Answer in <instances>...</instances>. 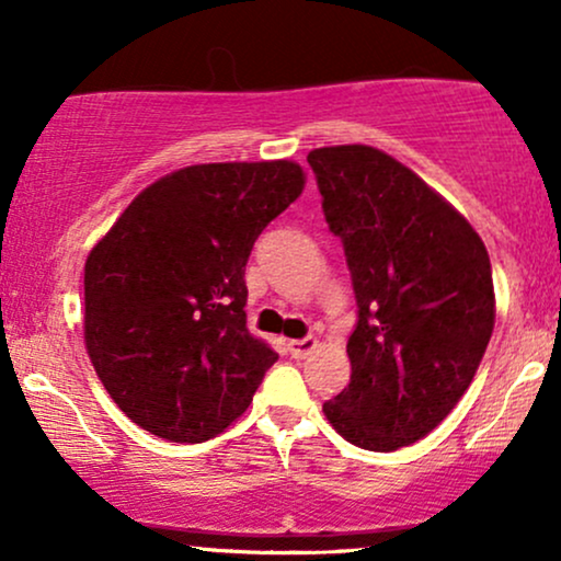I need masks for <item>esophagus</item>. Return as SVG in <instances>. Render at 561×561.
I'll return each mask as SVG.
<instances>
[{"mask_svg":"<svg viewBox=\"0 0 561 561\" xmlns=\"http://www.w3.org/2000/svg\"><path fill=\"white\" fill-rule=\"evenodd\" d=\"M317 345H319L317 337H300V340H289L287 351L293 358H306L308 353L317 351Z\"/></svg>","mask_w":561,"mask_h":561,"instance_id":"34e87169","label":"esophagus"}]
</instances>
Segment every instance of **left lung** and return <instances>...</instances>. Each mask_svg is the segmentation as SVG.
Returning <instances> with one entry per match:
<instances>
[{
  "label": "left lung",
  "mask_w": 561,
  "mask_h": 561,
  "mask_svg": "<svg viewBox=\"0 0 561 561\" xmlns=\"http://www.w3.org/2000/svg\"><path fill=\"white\" fill-rule=\"evenodd\" d=\"M308 165L358 306L351 382L324 414L358 448L411 446L446 420L482 362L491 259L467 218L382 150L319 147Z\"/></svg>",
  "instance_id": "1"
}]
</instances>
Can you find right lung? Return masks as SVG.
<instances>
[{
	"label": "right lung",
	"instance_id": "right-lung-1",
	"mask_svg": "<svg viewBox=\"0 0 561 561\" xmlns=\"http://www.w3.org/2000/svg\"><path fill=\"white\" fill-rule=\"evenodd\" d=\"M306 184L293 160L205 163L134 197L83 268V340L131 422L203 443L248 409L276 353L248 332L244 266Z\"/></svg>",
	"mask_w": 561,
	"mask_h": 561
}]
</instances>
